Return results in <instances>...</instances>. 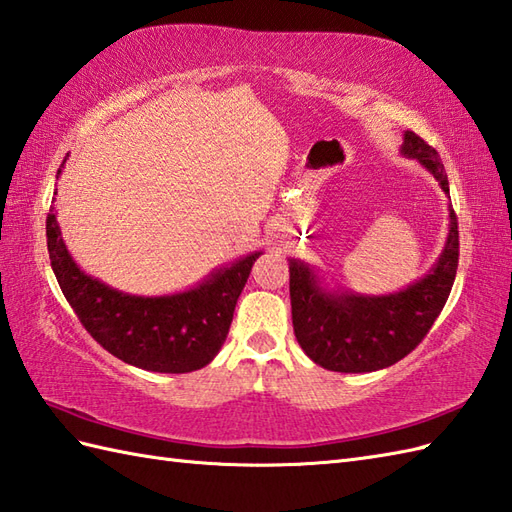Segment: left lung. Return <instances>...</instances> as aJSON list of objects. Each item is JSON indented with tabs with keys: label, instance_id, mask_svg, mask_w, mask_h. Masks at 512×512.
I'll return each instance as SVG.
<instances>
[{
	"label": "left lung",
	"instance_id": "obj_1",
	"mask_svg": "<svg viewBox=\"0 0 512 512\" xmlns=\"http://www.w3.org/2000/svg\"><path fill=\"white\" fill-rule=\"evenodd\" d=\"M401 154L417 159L449 194L438 152L412 130L403 133ZM288 261L294 336L307 358L327 371L371 373L406 358L445 307L458 270V220L449 207V233L436 264L392 294L329 290L316 268L294 257Z\"/></svg>",
	"mask_w": 512,
	"mask_h": 512
}]
</instances>
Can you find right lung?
<instances>
[{"label": "right lung", "mask_w": 512, "mask_h": 512, "mask_svg": "<svg viewBox=\"0 0 512 512\" xmlns=\"http://www.w3.org/2000/svg\"><path fill=\"white\" fill-rule=\"evenodd\" d=\"M45 233L52 270L82 327L115 358L152 373H192L216 358L261 255L255 251L216 268L185 292L137 296L80 270L63 242L54 207L47 213Z\"/></svg>", "instance_id": "add662e5"}]
</instances>
